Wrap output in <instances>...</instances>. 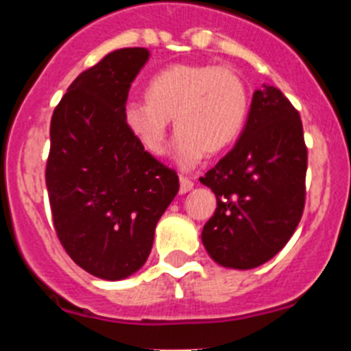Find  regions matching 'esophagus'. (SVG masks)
<instances>
[{
    "instance_id": "esophagus-1",
    "label": "esophagus",
    "mask_w": 351,
    "mask_h": 351,
    "mask_svg": "<svg viewBox=\"0 0 351 351\" xmlns=\"http://www.w3.org/2000/svg\"><path fill=\"white\" fill-rule=\"evenodd\" d=\"M191 188H193V179L188 178V176H181L179 178V191L181 193H188Z\"/></svg>"
}]
</instances>
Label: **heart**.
<instances>
[{"mask_svg":"<svg viewBox=\"0 0 351 351\" xmlns=\"http://www.w3.org/2000/svg\"><path fill=\"white\" fill-rule=\"evenodd\" d=\"M250 91L237 71L214 64H172L145 86V101H130L125 119L151 154L167 147L176 117L178 160L195 165L204 154L230 147L246 126Z\"/></svg>","mask_w":351,"mask_h":351,"instance_id":"heart-1","label":"heart"}]
</instances>
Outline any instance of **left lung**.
Returning a JSON list of instances; mask_svg holds the SVG:
<instances>
[{"label":"left lung","mask_w":351,"mask_h":351,"mask_svg":"<svg viewBox=\"0 0 351 351\" xmlns=\"http://www.w3.org/2000/svg\"><path fill=\"white\" fill-rule=\"evenodd\" d=\"M302 121L271 84L256 89L241 138L200 178L218 207L204 225L207 253L225 267H258L295 232L306 204Z\"/></svg>","instance_id":"obj_1"}]
</instances>
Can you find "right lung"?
Here are the masks:
<instances>
[{
  "label": "right lung",
  "mask_w": 351,
  "mask_h": 351,
  "mask_svg": "<svg viewBox=\"0 0 351 351\" xmlns=\"http://www.w3.org/2000/svg\"><path fill=\"white\" fill-rule=\"evenodd\" d=\"M147 49H119L84 70L56 105L45 165L52 223L73 262L123 280L147 260L178 172L147 153L125 119Z\"/></svg>",
  "instance_id": "right-lung-1"
}]
</instances>
